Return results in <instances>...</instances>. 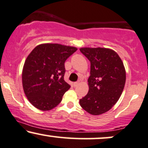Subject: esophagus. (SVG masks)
Segmentation results:
<instances>
[{
    "instance_id": "obj_1",
    "label": "esophagus",
    "mask_w": 148,
    "mask_h": 148,
    "mask_svg": "<svg viewBox=\"0 0 148 148\" xmlns=\"http://www.w3.org/2000/svg\"><path fill=\"white\" fill-rule=\"evenodd\" d=\"M79 81L75 82H74V83H73V86H75H75H78V85H79Z\"/></svg>"
}]
</instances>
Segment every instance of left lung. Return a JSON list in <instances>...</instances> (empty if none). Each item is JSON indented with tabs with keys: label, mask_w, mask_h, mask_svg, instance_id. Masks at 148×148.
<instances>
[{
	"label": "left lung",
	"mask_w": 148,
	"mask_h": 148,
	"mask_svg": "<svg viewBox=\"0 0 148 148\" xmlns=\"http://www.w3.org/2000/svg\"><path fill=\"white\" fill-rule=\"evenodd\" d=\"M79 50L91 62L89 89L79 104L89 114L100 115L108 112L119 100L125 84V69L114 50L105 48Z\"/></svg>",
	"instance_id": "obj_1"
}]
</instances>
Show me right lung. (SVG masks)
<instances>
[{
    "instance_id": "add662e5",
    "label": "right lung",
    "mask_w": 148,
    "mask_h": 148,
    "mask_svg": "<svg viewBox=\"0 0 148 148\" xmlns=\"http://www.w3.org/2000/svg\"><path fill=\"white\" fill-rule=\"evenodd\" d=\"M77 48L58 43H43L29 53L24 64L22 83L24 93L36 108L53 109L71 86L64 76V63Z\"/></svg>"
}]
</instances>
